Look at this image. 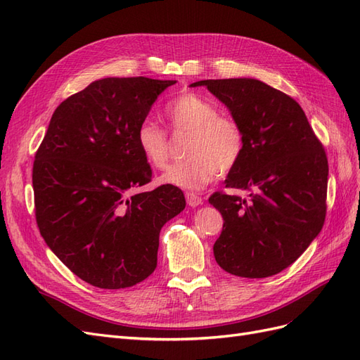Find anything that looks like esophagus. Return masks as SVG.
I'll return each instance as SVG.
<instances>
[{
	"mask_svg": "<svg viewBox=\"0 0 360 360\" xmlns=\"http://www.w3.org/2000/svg\"><path fill=\"white\" fill-rule=\"evenodd\" d=\"M186 198H187V204L190 207H199L202 202H204V199H202L199 195H196V193H186Z\"/></svg>",
	"mask_w": 360,
	"mask_h": 360,
	"instance_id": "esophagus-1",
	"label": "esophagus"
}]
</instances>
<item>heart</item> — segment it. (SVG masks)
Listing matches in <instances>:
<instances>
[{
    "label": "heart",
    "mask_w": 360,
    "mask_h": 360,
    "mask_svg": "<svg viewBox=\"0 0 360 360\" xmlns=\"http://www.w3.org/2000/svg\"><path fill=\"white\" fill-rule=\"evenodd\" d=\"M164 118L173 131H190L186 143L187 158L172 164L161 176L162 182L187 190H199L213 181L219 172H229L240 161L245 136L234 118L219 115L210 100L195 92H184L164 108ZM135 143L143 158L153 169H164L169 161V135L153 120L136 126Z\"/></svg>",
    "instance_id": "1"
}]
</instances>
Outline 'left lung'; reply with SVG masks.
Wrapping results in <instances>:
<instances>
[{
	"instance_id": "1",
	"label": "left lung",
	"mask_w": 360,
	"mask_h": 360,
	"mask_svg": "<svg viewBox=\"0 0 360 360\" xmlns=\"http://www.w3.org/2000/svg\"><path fill=\"white\" fill-rule=\"evenodd\" d=\"M240 124L245 149L229 170L228 188L250 199L214 193L208 199L224 217L213 251L224 271L266 278L307 250L326 220L328 162L301 106L257 79L199 80Z\"/></svg>"
}]
</instances>
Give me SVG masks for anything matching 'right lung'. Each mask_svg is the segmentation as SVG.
<instances>
[{
	"instance_id": "add662e5",
	"label": "right lung",
	"mask_w": 360,
	"mask_h": 360,
	"mask_svg": "<svg viewBox=\"0 0 360 360\" xmlns=\"http://www.w3.org/2000/svg\"><path fill=\"white\" fill-rule=\"evenodd\" d=\"M176 80L106 77L54 110L33 162L41 236L79 278L100 289L146 280L158 260L160 231L186 208L174 186L131 190L152 181L135 131Z\"/></svg>"
}]
</instances>
